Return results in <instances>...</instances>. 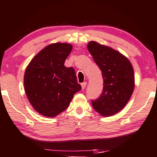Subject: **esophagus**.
<instances>
[{"mask_svg":"<svg viewBox=\"0 0 157 157\" xmlns=\"http://www.w3.org/2000/svg\"><path fill=\"white\" fill-rule=\"evenodd\" d=\"M81 85H82V90H84V89L85 88L86 85H87V82H83V83L81 84Z\"/></svg>","mask_w":157,"mask_h":157,"instance_id":"1","label":"esophagus"}]
</instances>
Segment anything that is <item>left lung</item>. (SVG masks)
I'll list each match as a JSON object with an SVG mask.
<instances>
[{
    "label": "left lung",
    "mask_w": 157,
    "mask_h": 157,
    "mask_svg": "<svg viewBox=\"0 0 157 157\" xmlns=\"http://www.w3.org/2000/svg\"><path fill=\"white\" fill-rule=\"evenodd\" d=\"M87 49L102 71L103 89L101 95L92 100L94 109L104 117L119 112L129 102L135 87L132 66L119 52L94 41Z\"/></svg>",
    "instance_id": "obj_1"
}]
</instances>
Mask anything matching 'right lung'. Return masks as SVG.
Wrapping results in <instances>:
<instances>
[{
	"label": "right lung",
	"instance_id": "add662e5",
	"mask_svg": "<svg viewBox=\"0 0 157 157\" xmlns=\"http://www.w3.org/2000/svg\"><path fill=\"white\" fill-rule=\"evenodd\" d=\"M68 43H53L42 49L27 67L24 85L27 97L36 112L54 117L66 110L82 89L72 67L64 66L72 51Z\"/></svg>",
	"mask_w": 157,
	"mask_h": 157
}]
</instances>
